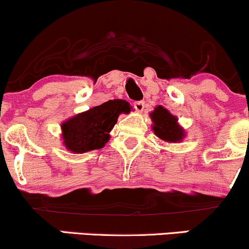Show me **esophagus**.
<instances>
[{
    "mask_svg": "<svg viewBox=\"0 0 249 249\" xmlns=\"http://www.w3.org/2000/svg\"><path fill=\"white\" fill-rule=\"evenodd\" d=\"M144 102L143 101H135L134 102V107H135V109L136 110H139V112H142L143 109H144Z\"/></svg>",
    "mask_w": 249,
    "mask_h": 249,
    "instance_id": "esophagus-1",
    "label": "esophagus"
}]
</instances>
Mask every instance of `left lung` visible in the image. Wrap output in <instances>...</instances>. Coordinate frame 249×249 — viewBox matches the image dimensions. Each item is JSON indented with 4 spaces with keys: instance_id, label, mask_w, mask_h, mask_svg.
<instances>
[{
    "instance_id": "obj_1",
    "label": "left lung",
    "mask_w": 249,
    "mask_h": 249,
    "mask_svg": "<svg viewBox=\"0 0 249 249\" xmlns=\"http://www.w3.org/2000/svg\"><path fill=\"white\" fill-rule=\"evenodd\" d=\"M153 120V130L159 139L166 142H178L184 137L183 129L177 124V118L164 107L159 106L150 114Z\"/></svg>"
}]
</instances>
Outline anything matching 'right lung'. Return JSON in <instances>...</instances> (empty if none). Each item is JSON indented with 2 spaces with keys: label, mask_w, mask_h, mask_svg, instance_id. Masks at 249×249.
I'll return each instance as SVG.
<instances>
[{
  "label": "right lung",
  "mask_w": 249,
  "mask_h": 249,
  "mask_svg": "<svg viewBox=\"0 0 249 249\" xmlns=\"http://www.w3.org/2000/svg\"><path fill=\"white\" fill-rule=\"evenodd\" d=\"M124 100H109L100 106L76 115L62 124V139L67 149L85 153L104 147L120 113H129Z\"/></svg>",
  "instance_id": "obj_1"
}]
</instances>
